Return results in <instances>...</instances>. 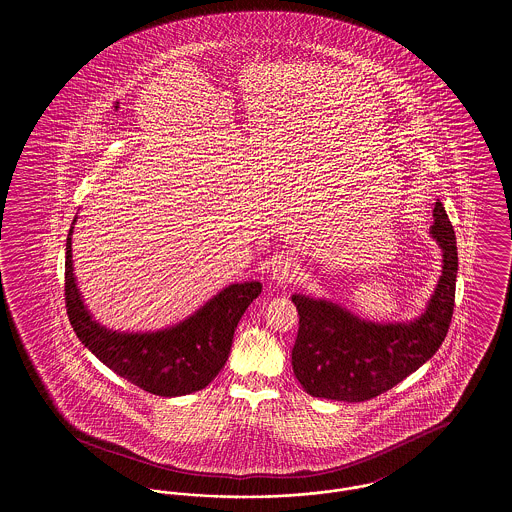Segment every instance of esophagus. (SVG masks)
Instances as JSON below:
<instances>
[{
    "label": "esophagus",
    "instance_id": "34e87169",
    "mask_svg": "<svg viewBox=\"0 0 512 512\" xmlns=\"http://www.w3.org/2000/svg\"><path fill=\"white\" fill-rule=\"evenodd\" d=\"M299 270L301 267L293 257H280L272 268V280H276L278 284H288L299 276Z\"/></svg>",
    "mask_w": 512,
    "mask_h": 512
}]
</instances>
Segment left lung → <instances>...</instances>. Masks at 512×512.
I'll list each match as a JSON object with an SVG mask.
<instances>
[{"mask_svg":"<svg viewBox=\"0 0 512 512\" xmlns=\"http://www.w3.org/2000/svg\"><path fill=\"white\" fill-rule=\"evenodd\" d=\"M430 234L443 253L441 276L426 311L411 322H370L338 303L292 295L299 313L293 374L309 395L345 403L368 401L436 355L453 317L459 270L455 230L439 199Z\"/></svg>","mask_w":512,"mask_h":512,"instance_id":"8db88e82","label":"left lung"}]
</instances>
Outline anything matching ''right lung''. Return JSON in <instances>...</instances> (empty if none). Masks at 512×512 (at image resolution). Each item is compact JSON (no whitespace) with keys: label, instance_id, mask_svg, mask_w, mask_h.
Masks as SVG:
<instances>
[{"label":"right lung","instance_id":"1","mask_svg":"<svg viewBox=\"0 0 512 512\" xmlns=\"http://www.w3.org/2000/svg\"><path fill=\"white\" fill-rule=\"evenodd\" d=\"M73 226L65 253V303L73 330L99 361L140 390L176 397L207 388L226 365L234 330L263 290L261 282L230 284L192 317L157 332H117L86 309L73 272Z\"/></svg>","mask_w":512,"mask_h":512}]
</instances>
